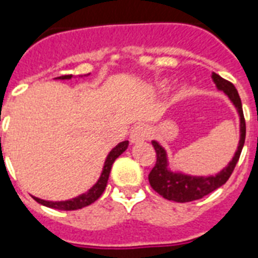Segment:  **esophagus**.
I'll return each mask as SVG.
<instances>
[{
    "label": "esophagus",
    "mask_w": 258,
    "mask_h": 258,
    "mask_svg": "<svg viewBox=\"0 0 258 258\" xmlns=\"http://www.w3.org/2000/svg\"><path fill=\"white\" fill-rule=\"evenodd\" d=\"M150 138V128L146 124H137L131 130L130 139L133 143H139V142L147 141Z\"/></svg>",
    "instance_id": "34e87169"
}]
</instances>
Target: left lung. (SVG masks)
<instances>
[{"label":"left lung","mask_w":258,"mask_h":258,"mask_svg":"<svg viewBox=\"0 0 258 258\" xmlns=\"http://www.w3.org/2000/svg\"><path fill=\"white\" fill-rule=\"evenodd\" d=\"M213 80H214L218 88L222 89L228 95L229 99L233 101V104L236 105L237 111L240 113L241 138L236 155L232 159V162L229 163L228 167H225L217 175H184V174L171 172L167 170V159H166L165 150H163L162 146H159L157 142L154 141L153 146L155 149V153H157V163L153 167V170L150 171L149 182L151 184V187L166 200L175 201V202H190V201L200 200L202 197L208 196L212 191H214L216 188L221 187L222 184L226 183V180L230 178L237 162L240 159L241 151H242V147H244L245 143V134H246V124H245L240 95L237 92L236 87L233 86L230 82L221 78L220 75L213 74Z\"/></svg>","instance_id":"8db88e82"}]
</instances>
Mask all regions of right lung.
Segmentation results:
<instances>
[{
  "label": "right lung",
  "instance_id": "right-lung-1",
  "mask_svg": "<svg viewBox=\"0 0 258 258\" xmlns=\"http://www.w3.org/2000/svg\"><path fill=\"white\" fill-rule=\"evenodd\" d=\"M72 75H64V76H60L57 79H71ZM128 147V142L124 141L119 143V145L115 147V149L108 154V157L105 159L104 163V169H103V172H101L100 178L96 182V184L93 186L92 188H89L86 194H82V196L76 197V198H72L70 201H61V202H52V201H44L40 200V198H36L33 197L34 201L38 202V204L44 205V206H48V208L52 209H58V210H78V209L86 208L88 205L93 204L95 201L99 198V197L104 192L105 186H107V182H108V176L109 171H111V167H112V163L115 162L120 154H123L125 151V149Z\"/></svg>",
  "mask_w": 258,
  "mask_h": 258
}]
</instances>
